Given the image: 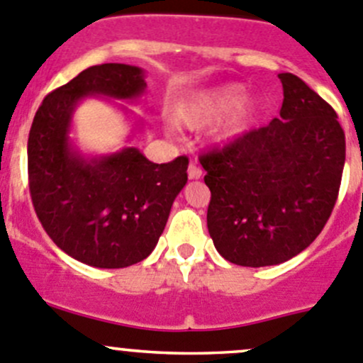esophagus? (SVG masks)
Here are the masks:
<instances>
[{
  "mask_svg": "<svg viewBox=\"0 0 363 363\" xmlns=\"http://www.w3.org/2000/svg\"><path fill=\"white\" fill-rule=\"evenodd\" d=\"M188 175H189V179H193V181H195V179H200L202 177V168L196 167L195 163H191L188 168Z\"/></svg>",
  "mask_w": 363,
  "mask_h": 363,
  "instance_id": "obj_1",
  "label": "esophagus"
}]
</instances>
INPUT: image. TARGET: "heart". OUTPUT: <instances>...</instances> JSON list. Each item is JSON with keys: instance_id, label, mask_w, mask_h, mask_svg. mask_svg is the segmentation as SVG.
Listing matches in <instances>:
<instances>
[{"instance_id": "obj_1", "label": "heart", "mask_w": 363, "mask_h": 363, "mask_svg": "<svg viewBox=\"0 0 363 363\" xmlns=\"http://www.w3.org/2000/svg\"><path fill=\"white\" fill-rule=\"evenodd\" d=\"M259 111L262 104L258 98L244 96L240 84H223L179 101L174 117L177 124L188 130H203L223 118L214 131V140L218 144H230L251 130Z\"/></svg>"}]
</instances>
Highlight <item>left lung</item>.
I'll use <instances>...</instances> for the list:
<instances>
[{
	"mask_svg": "<svg viewBox=\"0 0 363 363\" xmlns=\"http://www.w3.org/2000/svg\"><path fill=\"white\" fill-rule=\"evenodd\" d=\"M279 79V119L200 158L208 233L235 265L294 258L320 235L337 200L346 160L337 113L294 73Z\"/></svg>",
	"mask_w": 363,
	"mask_h": 363,
	"instance_id": "8db88e82",
	"label": "left lung"
}]
</instances>
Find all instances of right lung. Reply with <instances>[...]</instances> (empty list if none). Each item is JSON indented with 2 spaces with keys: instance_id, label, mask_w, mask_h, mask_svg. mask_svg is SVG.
<instances>
[{
  "instance_id": "1",
  "label": "right lung",
  "mask_w": 363,
  "mask_h": 363,
  "mask_svg": "<svg viewBox=\"0 0 363 363\" xmlns=\"http://www.w3.org/2000/svg\"><path fill=\"white\" fill-rule=\"evenodd\" d=\"M145 87L142 68L98 65L45 96L33 119L28 172L36 216L54 244L86 265L124 269L147 258L188 182L186 156L161 164L137 147L87 156L69 135L80 101L104 96L135 104ZM119 108L133 116L124 105ZM133 119L128 138L144 126Z\"/></svg>"
}]
</instances>
